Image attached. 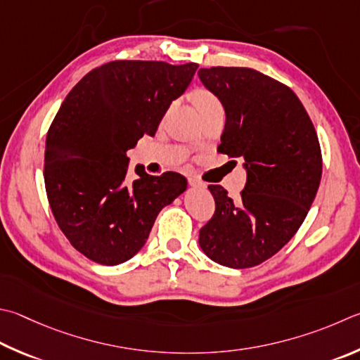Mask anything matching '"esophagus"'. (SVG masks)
I'll list each match as a JSON object with an SVG mask.
<instances>
[{"mask_svg": "<svg viewBox=\"0 0 360 360\" xmlns=\"http://www.w3.org/2000/svg\"><path fill=\"white\" fill-rule=\"evenodd\" d=\"M188 184H191L192 187H198V188H206V184L202 181L197 179V178H191L188 179Z\"/></svg>", "mask_w": 360, "mask_h": 360, "instance_id": "obj_1", "label": "esophagus"}]
</instances>
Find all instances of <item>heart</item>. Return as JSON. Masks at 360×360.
<instances>
[{"instance_id": "heart-1", "label": "heart", "mask_w": 360, "mask_h": 360, "mask_svg": "<svg viewBox=\"0 0 360 360\" xmlns=\"http://www.w3.org/2000/svg\"><path fill=\"white\" fill-rule=\"evenodd\" d=\"M195 103H197L200 112H202V110L221 105L217 97H215L212 93H209V91H205V89H201V91H198L197 94H195Z\"/></svg>"}]
</instances>
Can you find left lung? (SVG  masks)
I'll use <instances>...</instances> for the list:
<instances>
[{
  "mask_svg": "<svg viewBox=\"0 0 360 360\" xmlns=\"http://www.w3.org/2000/svg\"><path fill=\"white\" fill-rule=\"evenodd\" d=\"M198 77L225 108L217 151L243 158L247 172L238 200L207 186L215 212L198 243L221 266H258L296 234L316 197L323 173L316 130L291 88L258 70L217 66Z\"/></svg>",
  "mask_w": 360,
  "mask_h": 360,
  "instance_id": "1",
  "label": "left lung"
}]
</instances>
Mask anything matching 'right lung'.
Instances as JSON below:
<instances>
[{
    "instance_id": "add662e5",
    "label": "right lung",
    "mask_w": 360,
    "mask_h": 360,
    "mask_svg": "<svg viewBox=\"0 0 360 360\" xmlns=\"http://www.w3.org/2000/svg\"><path fill=\"white\" fill-rule=\"evenodd\" d=\"M197 63L112 61L88 72L64 99L45 141L44 181L51 212L78 252L124 263L145 245L163 206L187 188L174 172L127 179V149L154 136L191 84Z\"/></svg>"
}]
</instances>
